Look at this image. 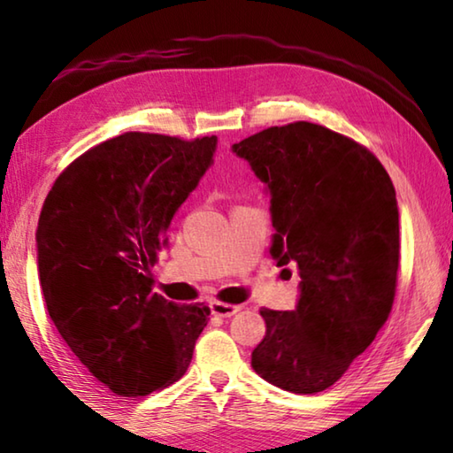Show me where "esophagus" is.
I'll return each mask as SVG.
<instances>
[{
  "label": "esophagus",
  "mask_w": 453,
  "mask_h": 453,
  "mask_svg": "<svg viewBox=\"0 0 453 453\" xmlns=\"http://www.w3.org/2000/svg\"><path fill=\"white\" fill-rule=\"evenodd\" d=\"M211 313L213 316H219V318H232V316H235L237 311L242 310V305H235V303H226V302H219V300H216V302H211Z\"/></svg>",
  "instance_id": "34e87169"
}]
</instances>
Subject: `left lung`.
<instances>
[{
    "instance_id": "left-lung-1",
    "label": "left lung",
    "mask_w": 453,
    "mask_h": 453,
    "mask_svg": "<svg viewBox=\"0 0 453 453\" xmlns=\"http://www.w3.org/2000/svg\"><path fill=\"white\" fill-rule=\"evenodd\" d=\"M272 194V256L294 262V311L262 308L251 365L291 394H318L348 372L392 311L400 267L395 189L380 159L310 121L273 126L234 145Z\"/></svg>"
}]
</instances>
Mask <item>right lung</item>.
<instances>
[{
    "label": "right lung",
    "instance_id": "1",
    "mask_svg": "<svg viewBox=\"0 0 453 453\" xmlns=\"http://www.w3.org/2000/svg\"><path fill=\"white\" fill-rule=\"evenodd\" d=\"M216 143V135L126 132L75 157L43 202L37 270L50 318L118 395H150L178 381L210 321L208 305L153 294L151 267Z\"/></svg>",
    "mask_w": 453,
    "mask_h": 453
}]
</instances>
